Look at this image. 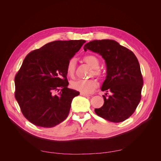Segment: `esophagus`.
<instances>
[{
    "label": "esophagus",
    "mask_w": 161,
    "mask_h": 161,
    "mask_svg": "<svg viewBox=\"0 0 161 161\" xmlns=\"http://www.w3.org/2000/svg\"><path fill=\"white\" fill-rule=\"evenodd\" d=\"M80 95L84 96V97H89L90 95H87V94H85V93H82V92H80Z\"/></svg>",
    "instance_id": "obj_1"
}]
</instances>
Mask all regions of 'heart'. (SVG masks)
<instances>
[{
	"mask_svg": "<svg viewBox=\"0 0 161 161\" xmlns=\"http://www.w3.org/2000/svg\"><path fill=\"white\" fill-rule=\"evenodd\" d=\"M84 61L89 64L92 69H93L91 74L99 76L101 72L98 69L100 65V61L99 58L95 55L89 54L83 57ZM75 60L71 58L68 62L66 64V73L69 76H73L75 71ZM71 87L76 91H80L85 94H90L98 86V82L95 79H79L71 82Z\"/></svg>",
	"mask_w": 161,
	"mask_h": 161,
	"instance_id": "heart-1",
	"label": "heart"
}]
</instances>
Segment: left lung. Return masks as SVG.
<instances>
[{"label": "left lung", "instance_id": "left-lung-1", "mask_svg": "<svg viewBox=\"0 0 161 161\" xmlns=\"http://www.w3.org/2000/svg\"><path fill=\"white\" fill-rule=\"evenodd\" d=\"M87 50L105 60L107 75L101 89L111 92L108 97L103 95L104 104L95 109V114L112 122L125 121L133 114L141 99L143 79L137 58L113 40L91 41L84 46V50Z\"/></svg>", "mask_w": 161, "mask_h": 161}]
</instances>
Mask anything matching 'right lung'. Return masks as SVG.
<instances>
[{
  "label": "right lung",
  "mask_w": 161,
  "mask_h": 161,
  "mask_svg": "<svg viewBox=\"0 0 161 161\" xmlns=\"http://www.w3.org/2000/svg\"><path fill=\"white\" fill-rule=\"evenodd\" d=\"M85 42H52L24 59L14 78V96L22 114L33 124L52 128L66 119L73 98L80 94L68 88L66 64Z\"/></svg>",
  "instance_id": "add662e5"
}]
</instances>
